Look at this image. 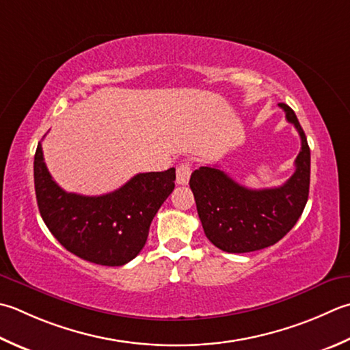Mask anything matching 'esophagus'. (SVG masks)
<instances>
[{
	"label": "esophagus",
	"instance_id": "obj_1",
	"mask_svg": "<svg viewBox=\"0 0 350 350\" xmlns=\"http://www.w3.org/2000/svg\"><path fill=\"white\" fill-rule=\"evenodd\" d=\"M176 182L177 185H188L189 177H191V165L189 162H182L177 165L176 170Z\"/></svg>",
	"mask_w": 350,
	"mask_h": 350
}]
</instances>
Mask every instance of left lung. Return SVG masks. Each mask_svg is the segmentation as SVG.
<instances>
[{"instance_id": "obj_1", "label": "left lung", "mask_w": 350, "mask_h": 350, "mask_svg": "<svg viewBox=\"0 0 350 350\" xmlns=\"http://www.w3.org/2000/svg\"><path fill=\"white\" fill-rule=\"evenodd\" d=\"M279 106L302 141L294 161L296 171L282 187L245 188L215 167H200L191 174L189 187L204 235L223 252L247 253L276 244L305 209L310 194V147L293 109L284 103Z\"/></svg>"}]
</instances>
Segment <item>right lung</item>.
I'll return each instance as SVG.
<instances>
[{"instance_id": "1", "label": "right lung", "mask_w": 350, "mask_h": 350, "mask_svg": "<svg viewBox=\"0 0 350 350\" xmlns=\"http://www.w3.org/2000/svg\"><path fill=\"white\" fill-rule=\"evenodd\" d=\"M174 180V168L139 173L109 194L80 196L53 180L40 142L34 154V191L46 228L68 252L100 265H124L138 255Z\"/></svg>"}]
</instances>
